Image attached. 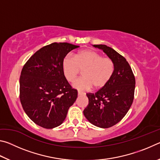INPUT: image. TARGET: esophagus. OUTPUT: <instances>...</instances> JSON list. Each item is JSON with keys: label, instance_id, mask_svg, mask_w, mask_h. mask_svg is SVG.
<instances>
[{"label": "esophagus", "instance_id": "34e87169", "mask_svg": "<svg viewBox=\"0 0 160 160\" xmlns=\"http://www.w3.org/2000/svg\"><path fill=\"white\" fill-rule=\"evenodd\" d=\"M82 94H84V93L82 92H80V91H78V96L82 95Z\"/></svg>", "mask_w": 160, "mask_h": 160}]
</instances>
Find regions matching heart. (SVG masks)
Segmentation results:
<instances>
[{
    "label": "heart",
    "instance_id": "obj_1",
    "mask_svg": "<svg viewBox=\"0 0 160 160\" xmlns=\"http://www.w3.org/2000/svg\"><path fill=\"white\" fill-rule=\"evenodd\" d=\"M63 74L69 82L74 81L82 71V77L72 83L73 88L80 90L101 89L109 82L114 72V63L110 58L92 50H82L75 57L65 56L62 63Z\"/></svg>",
    "mask_w": 160,
    "mask_h": 160
}]
</instances>
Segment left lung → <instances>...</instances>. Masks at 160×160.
<instances>
[{
  "mask_svg": "<svg viewBox=\"0 0 160 160\" xmlns=\"http://www.w3.org/2000/svg\"><path fill=\"white\" fill-rule=\"evenodd\" d=\"M114 63V72L108 82L96 93H88L89 104L83 111L86 118L97 127L110 128L128 112L134 98L135 80L126 59L107 45H94Z\"/></svg>",
  "mask_w": 160,
  "mask_h": 160,
  "instance_id": "obj_1",
  "label": "left lung"
}]
</instances>
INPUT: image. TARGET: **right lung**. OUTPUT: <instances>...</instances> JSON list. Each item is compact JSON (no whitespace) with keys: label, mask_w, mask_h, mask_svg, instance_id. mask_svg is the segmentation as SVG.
Segmentation results:
<instances>
[{"label":"right lung","mask_w":160,"mask_h":160,"mask_svg":"<svg viewBox=\"0 0 160 160\" xmlns=\"http://www.w3.org/2000/svg\"><path fill=\"white\" fill-rule=\"evenodd\" d=\"M79 47L56 43L42 47L22 70L20 99L26 114L37 125L51 129L63 122L78 97L63 74L62 63L70 51Z\"/></svg>","instance_id":"right-lung-1"}]
</instances>
